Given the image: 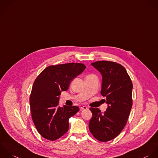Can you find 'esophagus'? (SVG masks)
Masks as SVG:
<instances>
[{
	"instance_id": "obj_1",
	"label": "esophagus",
	"mask_w": 158,
	"mask_h": 158,
	"mask_svg": "<svg viewBox=\"0 0 158 158\" xmlns=\"http://www.w3.org/2000/svg\"><path fill=\"white\" fill-rule=\"evenodd\" d=\"M81 110H87L88 108L86 106H81Z\"/></svg>"
}]
</instances>
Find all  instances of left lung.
Wrapping results in <instances>:
<instances>
[{"label":"left lung","mask_w":158,"mask_h":158,"mask_svg":"<svg viewBox=\"0 0 158 158\" xmlns=\"http://www.w3.org/2000/svg\"><path fill=\"white\" fill-rule=\"evenodd\" d=\"M102 76L101 94L106 97L108 108L104 113L90 108L92 118L89 128L99 141L108 142L116 138L123 130L132 106L133 85L126 69L121 64L110 61L91 63Z\"/></svg>","instance_id":"left-lung-1"}]
</instances>
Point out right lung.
I'll list each match as a JSON object with an SVG mask.
<instances>
[{"label":"right lung","instance_id":"1","mask_svg":"<svg viewBox=\"0 0 158 158\" xmlns=\"http://www.w3.org/2000/svg\"><path fill=\"white\" fill-rule=\"evenodd\" d=\"M85 68L82 63L50 66L35 79L29 98L30 108L35 127L44 138L53 141L68 131L69 119L79 108L59 106V97L61 92L68 89L71 81Z\"/></svg>","mask_w":158,"mask_h":158}]
</instances>
